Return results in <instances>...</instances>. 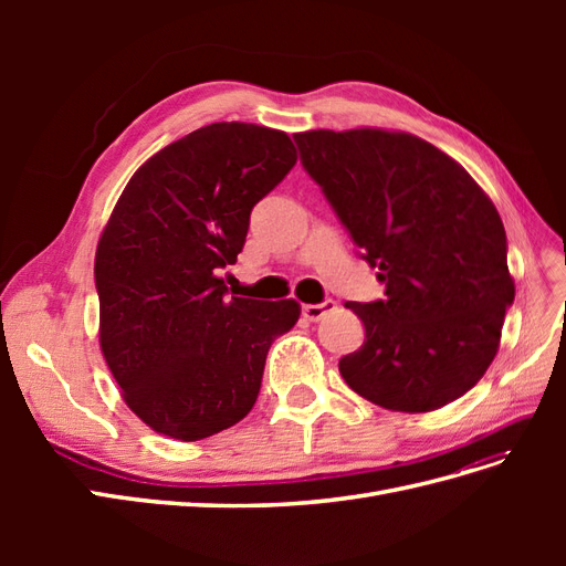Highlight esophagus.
<instances>
[{"label":"esophagus","instance_id":"esophagus-1","mask_svg":"<svg viewBox=\"0 0 566 566\" xmlns=\"http://www.w3.org/2000/svg\"><path fill=\"white\" fill-rule=\"evenodd\" d=\"M331 310H335V302H333V300H325V302H321V304H304V306H302V316H304L306 321L314 323V321H321Z\"/></svg>","mask_w":566,"mask_h":566}]
</instances>
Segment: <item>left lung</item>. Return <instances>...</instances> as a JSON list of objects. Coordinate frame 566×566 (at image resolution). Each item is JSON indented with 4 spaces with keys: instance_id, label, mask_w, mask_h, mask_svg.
I'll use <instances>...</instances> for the list:
<instances>
[{
    "instance_id": "1",
    "label": "left lung",
    "mask_w": 566,
    "mask_h": 566,
    "mask_svg": "<svg viewBox=\"0 0 566 566\" xmlns=\"http://www.w3.org/2000/svg\"><path fill=\"white\" fill-rule=\"evenodd\" d=\"M385 300L345 306L366 339L339 358L345 382L373 403L427 413L470 391L501 345L515 300L499 210L447 153L406 132L295 134Z\"/></svg>"
}]
</instances>
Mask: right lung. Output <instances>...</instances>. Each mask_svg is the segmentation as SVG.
I'll use <instances>...</instances> for the list:
<instances>
[{
  "label": "right lung",
  "instance_id": "1",
  "mask_svg": "<svg viewBox=\"0 0 566 566\" xmlns=\"http://www.w3.org/2000/svg\"><path fill=\"white\" fill-rule=\"evenodd\" d=\"M297 163L290 136L214 123L136 169L98 238V342L125 403L179 441L243 420L271 342L300 318L295 300L227 293L250 212Z\"/></svg>",
  "mask_w": 566,
  "mask_h": 566
}]
</instances>
